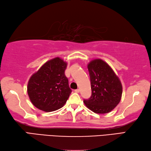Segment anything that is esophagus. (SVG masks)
Instances as JSON below:
<instances>
[{"label":"esophagus","instance_id":"esophagus-1","mask_svg":"<svg viewBox=\"0 0 151 151\" xmlns=\"http://www.w3.org/2000/svg\"><path fill=\"white\" fill-rule=\"evenodd\" d=\"M75 91L76 93H79L80 92V90L79 89H76V90H75Z\"/></svg>","mask_w":151,"mask_h":151}]
</instances>
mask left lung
Wrapping results in <instances>:
<instances>
[{
    "label": "left lung",
    "mask_w": 151,
    "mask_h": 151,
    "mask_svg": "<svg viewBox=\"0 0 151 151\" xmlns=\"http://www.w3.org/2000/svg\"><path fill=\"white\" fill-rule=\"evenodd\" d=\"M91 96L84 99L85 105L97 114L111 112L120 101L122 86L112 68L101 59L91 61L88 65Z\"/></svg>",
    "instance_id": "8db88e82"
}]
</instances>
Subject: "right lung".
<instances>
[{
    "instance_id": "obj_1",
    "label": "right lung",
    "mask_w": 151,
    "mask_h": 151,
    "mask_svg": "<svg viewBox=\"0 0 151 151\" xmlns=\"http://www.w3.org/2000/svg\"><path fill=\"white\" fill-rule=\"evenodd\" d=\"M67 63L60 58L46 62L28 82L27 93L35 107L52 112L65 104L71 93L65 75Z\"/></svg>"
}]
</instances>
